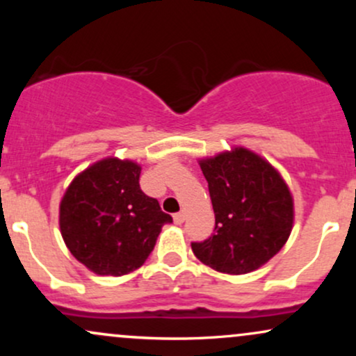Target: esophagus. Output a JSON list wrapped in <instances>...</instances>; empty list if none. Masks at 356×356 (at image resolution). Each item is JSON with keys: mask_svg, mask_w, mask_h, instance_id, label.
<instances>
[{"mask_svg": "<svg viewBox=\"0 0 356 356\" xmlns=\"http://www.w3.org/2000/svg\"><path fill=\"white\" fill-rule=\"evenodd\" d=\"M184 219H186V214H184V212H177V214H174V222L175 224H182Z\"/></svg>", "mask_w": 356, "mask_h": 356, "instance_id": "34e87169", "label": "esophagus"}]
</instances>
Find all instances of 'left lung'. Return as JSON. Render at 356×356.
Segmentation results:
<instances>
[{"label":"left lung","instance_id":"8db88e82","mask_svg":"<svg viewBox=\"0 0 356 356\" xmlns=\"http://www.w3.org/2000/svg\"><path fill=\"white\" fill-rule=\"evenodd\" d=\"M209 184L214 234L192 243L201 263L226 275L266 264L288 241L295 204L288 184L266 159L244 147L199 161Z\"/></svg>","mask_w":356,"mask_h":356}]
</instances>
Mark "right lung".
<instances>
[{"mask_svg":"<svg viewBox=\"0 0 356 356\" xmlns=\"http://www.w3.org/2000/svg\"><path fill=\"white\" fill-rule=\"evenodd\" d=\"M137 162L107 157L73 179L60 202V231L83 266L124 276L145 263L172 218L140 189Z\"/></svg>","mask_w":356,"mask_h":356,"instance_id":"add662e5","label":"right lung"}]
</instances>
